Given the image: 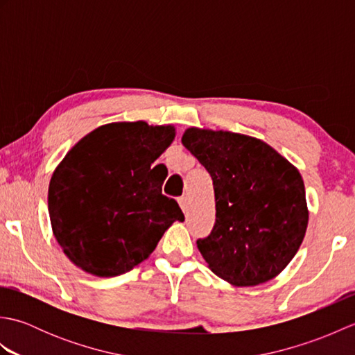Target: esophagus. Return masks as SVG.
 Wrapping results in <instances>:
<instances>
[{
  "label": "esophagus",
  "instance_id": "obj_1",
  "mask_svg": "<svg viewBox=\"0 0 355 355\" xmlns=\"http://www.w3.org/2000/svg\"><path fill=\"white\" fill-rule=\"evenodd\" d=\"M178 202H180V207L183 209V212L187 214V210H189V200H187V197H180Z\"/></svg>",
  "mask_w": 355,
  "mask_h": 355
}]
</instances>
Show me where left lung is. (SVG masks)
<instances>
[{
  "mask_svg": "<svg viewBox=\"0 0 355 355\" xmlns=\"http://www.w3.org/2000/svg\"><path fill=\"white\" fill-rule=\"evenodd\" d=\"M182 141L214 182L215 225L197 241L209 268L236 286L276 277L297 253L308 225L299 171L244 134L189 128Z\"/></svg>",
  "mask_w": 355,
  "mask_h": 355,
  "instance_id": "left-lung-1",
  "label": "left lung"
}]
</instances>
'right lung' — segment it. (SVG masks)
Instances as JSON below:
<instances>
[{
  "label": "right lung",
  "instance_id": "add662e5",
  "mask_svg": "<svg viewBox=\"0 0 355 355\" xmlns=\"http://www.w3.org/2000/svg\"><path fill=\"white\" fill-rule=\"evenodd\" d=\"M175 128L146 122L99 126L74 145L53 172L49 214L69 259L101 277L123 275L155 250L178 202L162 193L164 177L150 166L168 148Z\"/></svg>",
  "mask_w": 355,
  "mask_h": 355
}]
</instances>
